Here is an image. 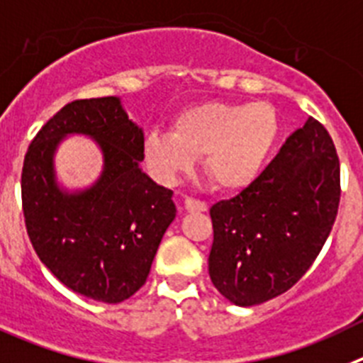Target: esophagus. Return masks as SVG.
Wrapping results in <instances>:
<instances>
[{
    "label": "esophagus",
    "mask_w": 363,
    "mask_h": 363,
    "mask_svg": "<svg viewBox=\"0 0 363 363\" xmlns=\"http://www.w3.org/2000/svg\"><path fill=\"white\" fill-rule=\"evenodd\" d=\"M184 208L188 211H191V213H194V211H199V213H201V211H208V204H206V202L195 201V199H191V197L186 199Z\"/></svg>",
    "instance_id": "esophagus-1"
}]
</instances>
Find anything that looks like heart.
<instances>
[{"mask_svg":"<svg viewBox=\"0 0 363 363\" xmlns=\"http://www.w3.org/2000/svg\"><path fill=\"white\" fill-rule=\"evenodd\" d=\"M174 132L152 130L143 155L153 177L174 182L204 157L206 174L218 188L240 191L266 168L280 137V116L266 101H204L174 117Z\"/></svg>","mask_w":363,"mask_h":363,"instance_id":"1","label":"heart"}]
</instances>
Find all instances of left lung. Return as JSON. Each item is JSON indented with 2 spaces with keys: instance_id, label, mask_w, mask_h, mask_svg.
<instances>
[{
  "instance_id": "left-lung-1",
  "label": "left lung",
  "mask_w": 363,
  "mask_h": 363,
  "mask_svg": "<svg viewBox=\"0 0 363 363\" xmlns=\"http://www.w3.org/2000/svg\"><path fill=\"white\" fill-rule=\"evenodd\" d=\"M338 202L335 145L309 117L253 184L211 206L208 269L218 293L242 308L286 293L324 247Z\"/></svg>"
}]
</instances>
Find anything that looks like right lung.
<instances>
[{"instance_id":"right-lung-1","label":"right lung","mask_w":363,"mask_h":363,"mask_svg":"<svg viewBox=\"0 0 363 363\" xmlns=\"http://www.w3.org/2000/svg\"><path fill=\"white\" fill-rule=\"evenodd\" d=\"M70 135L92 138L104 157L86 189L57 181L55 153ZM143 145L145 132L119 97L81 99L39 130L23 162V213L39 260L68 289L97 302H123L146 282L177 215L174 191L143 172Z\"/></svg>"}]
</instances>
